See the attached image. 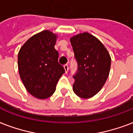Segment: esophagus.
Returning a JSON list of instances; mask_svg holds the SVG:
<instances>
[{
  "instance_id": "34e87169",
  "label": "esophagus",
  "mask_w": 133,
  "mask_h": 133,
  "mask_svg": "<svg viewBox=\"0 0 133 133\" xmlns=\"http://www.w3.org/2000/svg\"><path fill=\"white\" fill-rule=\"evenodd\" d=\"M64 69H65V72H68V64H66V65H64Z\"/></svg>"
}]
</instances>
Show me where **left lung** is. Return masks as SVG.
<instances>
[{
    "label": "left lung",
    "instance_id": "obj_1",
    "mask_svg": "<svg viewBox=\"0 0 133 133\" xmlns=\"http://www.w3.org/2000/svg\"><path fill=\"white\" fill-rule=\"evenodd\" d=\"M70 43L78 63L77 72L72 76L73 91L80 98H92L108 78L110 56L103 43L88 33L73 36Z\"/></svg>",
    "mask_w": 133,
    "mask_h": 133
}]
</instances>
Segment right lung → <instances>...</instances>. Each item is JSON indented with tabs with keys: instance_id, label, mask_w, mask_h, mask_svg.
Returning <instances> with one entry per match:
<instances>
[{
	"instance_id": "add662e5",
	"label": "right lung",
	"mask_w": 133,
	"mask_h": 133,
	"mask_svg": "<svg viewBox=\"0 0 133 133\" xmlns=\"http://www.w3.org/2000/svg\"><path fill=\"white\" fill-rule=\"evenodd\" d=\"M57 36L43 30L28 39L18 52L19 74L28 92L35 98L45 99L55 91L65 71L58 63L55 49Z\"/></svg>"
}]
</instances>
